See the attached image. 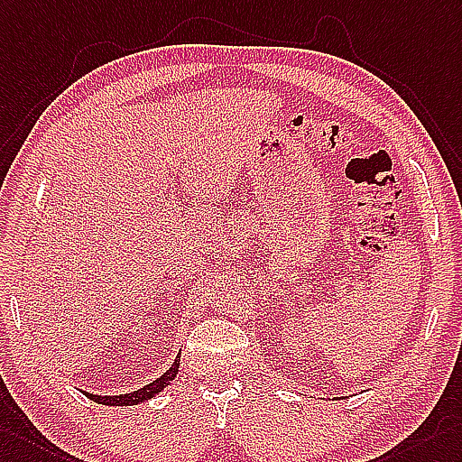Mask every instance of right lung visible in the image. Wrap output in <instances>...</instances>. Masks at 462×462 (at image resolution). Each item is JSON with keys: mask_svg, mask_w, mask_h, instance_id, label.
Here are the masks:
<instances>
[{"mask_svg": "<svg viewBox=\"0 0 462 462\" xmlns=\"http://www.w3.org/2000/svg\"><path fill=\"white\" fill-rule=\"evenodd\" d=\"M178 366H180V356H176V361L172 363V366L166 370V373L152 380L151 384H146L144 388L131 392V393H121V396H94V393H86L89 400H94L97 403H104V406H133V403H139L144 400H151L154 393H159L161 390H164L171 382L174 380V376L178 374Z\"/></svg>", "mask_w": 462, "mask_h": 462, "instance_id": "right-lung-1", "label": "right lung"}]
</instances>
